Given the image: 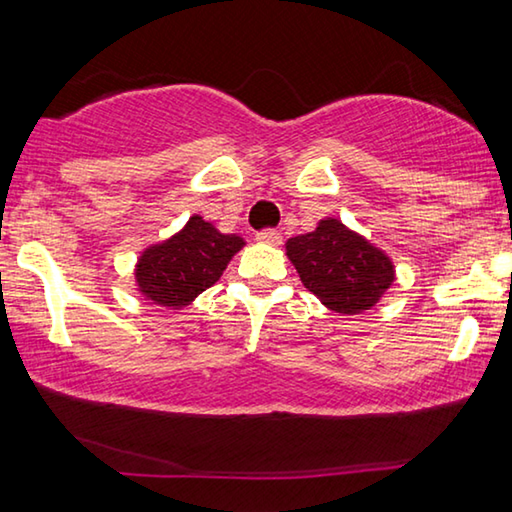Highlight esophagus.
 Wrapping results in <instances>:
<instances>
[{
    "label": "esophagus",
    "mask_w": 512,
    "mask_h": 512,
    "mask_svg": "<svg viewBox=\"0 0 512 512\" xmlns=\"http://www.w3.org/2000/svg\"><path fill=\"white\" fill-rule=\"evenodd\" d=\"M259 244H268V246H280L282 244V235L277 230H262L257 232L255 237Z\"/></svg>",
    "instance_id": "obj_1"
}]
</instances>
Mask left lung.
Wrapping results in <instances>:
<instances>
[{
	"mask_svg": "<svg viewBox=\"0 0 512 512\" xmlns=\"http://www.w3.org/2000/svg\"><path fill=\"white\" fill-rule=\"evenodd\" d=\"M284 246L302 284L341 316L372 309L395 282L393 259L334 216Z\"/></svg>",
	"mask_w": 512,
	"mask_h": 512,
	"instance_id": "8db88e82",
	"label": "left lung"
}]
</instances>
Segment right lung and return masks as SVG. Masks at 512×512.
Wrapping results in <instances>:
<instances>
[{"mask_svg":"<svg viewBox=\"0 0 512 512\" xmlns=\"http://www.w3.org/2000/svg\"><path fill=\"white\" fill-rule=\"evenodd\" d=\"M244 246L241 237L223 235L194 214L176 235L144 248L135 264V287L151 305L183 309L219 282Z\"/></svg>","mask_w":512,"mask_h":512,"instance_id":"1","label":"right lung"}]
</instances>
